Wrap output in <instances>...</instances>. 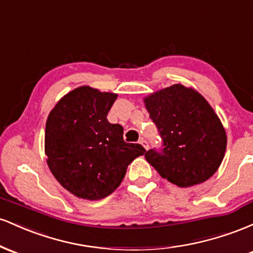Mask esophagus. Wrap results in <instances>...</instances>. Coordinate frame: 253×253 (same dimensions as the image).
<instances>
[{"mask_svg": "<svg viewBox=\"0 0 253 253\" xmlns=\"http://www.w3.org/2000/svg\"><path fill=\"white\" fill-rule=\"evenodd\" d=\"M139 143H140L141 145H143V146H144V149H145V150H149V143H147V141H146V140H144V139H141V140H140V141H139Z\"/></svg>", "mask_w": 253, "mask_h": 253, "instance_id": "obj_1", "label": "esophagus"}]
</instances>
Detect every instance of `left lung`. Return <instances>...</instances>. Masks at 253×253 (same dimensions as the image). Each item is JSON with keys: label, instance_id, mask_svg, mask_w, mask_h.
Instances as JSON below:
<instances>
[{"label": "left lung", "instance_id": "1", "mask_svg": "<svg viewBox=\"0 0 253 253\" xmlns=\"http://www.w3.org/2000/svg\"><path fill=\"white\" fill-rule=\"evenodd\" d=\"M144 103L164 145L162 152L147 151L146 161L181 188L210 179L225 157L227 135L207 100L178 83L147 95Z\"/></svg>", "mask_w": 253, "mask_h": 253}]
</instances>
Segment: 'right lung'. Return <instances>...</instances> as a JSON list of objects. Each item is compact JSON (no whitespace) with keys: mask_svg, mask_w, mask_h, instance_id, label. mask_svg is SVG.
<instances>
[{"mask_svg":"<svg viewBox=\"0 0 253 253\" xmlns=\"http://www.w3.org/2000/svg\"><path fill=\"white\" fill-rule=\"evenodd\" d=\"M118 94L89 85L71 90L48 114L46 162L72 195L89 201L107 197L123 182L127 167L146 150L124 140V128L107 114Z\"/></svg>","mask_w":253,"mask_h":253,"instance_id":"obj_1","label":"right lung"}]
</instances>
